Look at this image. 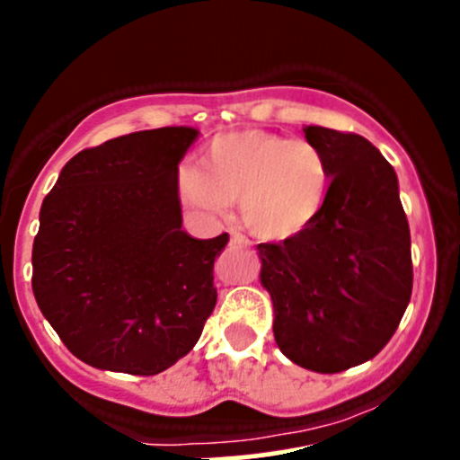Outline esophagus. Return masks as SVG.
I'll return each mask as SVG.
<instances>
[{
    "instance_id": "obj_1",
    "label": "esophagus",
    "mask_w": 460,
    "mask_h": 460,
    "mask_svg": "<svg viewBox=\"0 0 460 460\" xmlns=\"http://www.w3.org/2000/svg\"><path fill=\"white\" fill-rule=\"evenodd\" d=\"M231 244H235V247H247L249 238L243 234H231Z\"/></svg>"
}]
</instances>
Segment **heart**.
Returning a JSON list of instances; mask_svg holds the SVG:
<instances>
[{"label": "heart", "instance_id": "obj_1", "mask_svg": "<svg viewBox=\"0 0 460 460\" xmlns=\"http://www.w3.org/2000/svg\"><path fill=\"white\" fill-rule=\"evenodd\" d=\"M177 193L190 208L222 216L243 198V220L261 238L301 234L319 217L330 189V164L312 141L267 130L220 135L207 146V168L181 162Z\"/></svg>", "mask_w": 460, "mask_h": 460}]
</instances>
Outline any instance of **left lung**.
<instances>
[{
    "instance_id": "obj_1",
    "label": "left lung",
    "mask_w": 460,
    "mask_h": 460,
    "mask_svg": "<svg viewBox=\"0 0 460 460\" xmlns=\"http://www.w3.org/2000/svg\"><path fill=\"white\" fill-rule=\"evenodd\" d=\"M323 150L330 189L319 217L283 243H261L280 353L341 373L385 349L413 288L411 234L394 166L355 132L303 128Z\"/></svg>"
}]
</instances>
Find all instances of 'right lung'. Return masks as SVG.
Returning <instances> with one entry per match:
<instances>
[{"mask_svg": "<svg viewBox=\"0 0 460 460\" xmlns=\"http://www.w3.org/2000/svg\"><path fill=\"white\" fill-rule=\"evenodd\" d=\"M193 128H157L80 150L40 208L33 294L84 364L157 376L184 358L217 301L229 234L181 231L177 164Z\"/></svg>", "mask_w": 460, "mask_h": 460, "instance_id": "right-lung-1", "label": "right lung"}]
</instances>
